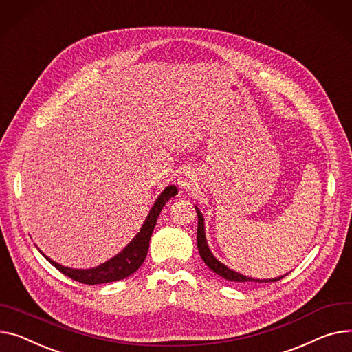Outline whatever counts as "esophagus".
<instances>
[{"label":"esophagus","instance_id":"esophagus-1","mask_svg":"<svg viewBox=\"0 0 352 352\" xmlns=\"http://www.w3.org/2000/svg\"><path fill=\"white\" fill-rule=\"evenodd\" d=\"M194 182H195V174L192 171H185L178 178V185L182 190H191Z\"/></svg>","mask_w":352,"mask_h":352}]
</instances>
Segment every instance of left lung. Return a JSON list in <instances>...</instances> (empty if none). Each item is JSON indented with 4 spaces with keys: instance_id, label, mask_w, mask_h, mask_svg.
<instances>
[{
    "instance_id": "left-lung-1",
    "label": "left lung",
    "mask_w": 352,
    "mask_h": 352,
    "mask_svg": "<svg viewBox=\"0 0 352 352\" xmlns=\"http://www.w3.org/2000/svg\"><path fill=\"white\" fill-rule=\"evenodd\" d=\"M197 214H198V229H197V245H198V250L199 254L202 257V261L205 262V265L210 269L214 270L217 274L222 276L223 278L229 280V282H239V283H245V282H277V280L283 278L282 277H277V278H270V280H257V278H252V277H246L243 274H239L236 272H233L232 269L226 267L223 263H221L218 259H215V256L210 253L208 243H206V238H205V228H204V217L201 214V210L197 208Z\"/></svg>"
}]
</instances>
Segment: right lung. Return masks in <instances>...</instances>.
I'll list each match as a JSON object with an SVG mask.
<instances>
[{
  "label": "right lung",
  "mask_w": 352,
  "mask_h": 352,
  "mask_svg": "<svg viewBox=\"0 0 352 352\" xmlns=\"http://www.w3.org/2000/svg\"><path fill=\"white\" fill-rule=\"evenodd\" d=\"M177 194H178V190L175 185L167 186V188L162 191V194L157 198L143 228L140 229L135 238L127 245V248L122 253L114 256L113 259H110L109 262H106L98 267H93V269L65 267V266L51 261L50 257H46L41 250L39 252L59 272H62L65 276L70 277L72 280H76V282L83 283V285H102V283H110V282H117V280L126 278L130 274H133L135 270H138V267L143 265L146 256H147V252H148L153 230L155 228L161 209Z\"/></svg>",
  "instance_id": "add662e5"
}]
</instances>
